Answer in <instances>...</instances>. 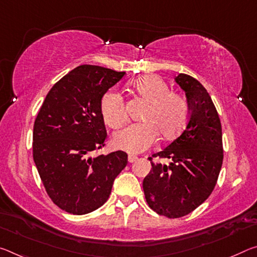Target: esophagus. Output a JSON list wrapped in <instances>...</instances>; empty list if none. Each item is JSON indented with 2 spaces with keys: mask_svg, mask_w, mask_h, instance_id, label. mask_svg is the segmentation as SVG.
<instances>
[{
  "mask_svg": "<svg viewBox=\"0 0 257 257\" xmlns=\"http://www.w3.org/2000/svg\"><path fill=\"white\" fill-rule=\"evenodd\" d=\"M137 159L138 158L136 156H133V154H129V156H128V161L129 162H135Z\"/></svg>",
  "mask_w": 257,
  "mask_h": 257,
  "instance_id": "obj_1",
  "label": "esophagus"
}]
</instances>
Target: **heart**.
<instances>
[{"instance_id":"1","label":"heart","mask_w":257,"mask_h":257,"mask_svg":"<svg viewBox=\"0 0 257 257\" xmlns=\"http://www.w3.org/2000/svg\"><path fill=\"white\" fill-rule=\"evenodd\" d=\"M135 95L148 104L141 123H134L114 136L117 149L128 153H141L158 140H170L184 128L190 115L189 101L180 92L170 91L167 82L156 75H144L134 80ZM100 112L108 127L117 129L125 123L124 100L120 93L108 91L100 100Z\"/></svg>"}]
</instances>
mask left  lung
<instances>
[{
  "mask_svg": "<svg viewBox=\"0 0 257 257\" xmlns=\"http://www.w3.org/2000/svg\"><path fill=\"white\" fill-rule=\"evenodd\" d=\"M185 91L190 115L181 135L152 157L169 165L154 164L144 178L143 190L151 209L168 218L190 214L209 197L223 164L222 125L205 87L187 74L175 77Z\"/></svg>",
  "mask_w": 257,
  "mask_h": 257,
  "instance_id": "left-lung-1",
  "label": "left lung"
}]
</instances>
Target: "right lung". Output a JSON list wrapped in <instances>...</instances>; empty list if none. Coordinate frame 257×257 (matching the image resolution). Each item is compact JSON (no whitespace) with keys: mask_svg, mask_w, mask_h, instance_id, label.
Wrapping results in <instances>:
<instances>
[{"mask_svg":"<svg viewBox=\"0 0 257 257\" xmlns=\"http://www.w3.org/2000/svg\"><path fill=\"white\" fill-rule=\"evenodd\" d=\"M124 74L96 65L77 66L50 89L36 116L35 166L49 197L67 213L84 215L103 206L128 164L123 151L90 157L107 136L100 100Z\"/></svg>","mask_w":257,"mask_h":257,"instance_id":"obj_1","label":"right lung"}]
</instances>
